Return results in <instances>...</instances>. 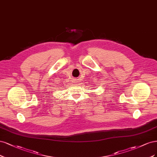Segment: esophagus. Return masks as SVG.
<instances>
[{
  "mask_svg": "<svg viewBox=\"0 0 157 157\" xmlns=\"http://www.w3.org/2000/svg\"><path fill=\"white\" fill-rule=\"evenodd\" d=\"M75 82H76V80H75Z\"/></svg>",
  "mask_w": 157,
  "mask_h": 157,
  "instance_id": "34e87169",
  "label": "esophagus"
}]
</instances>
